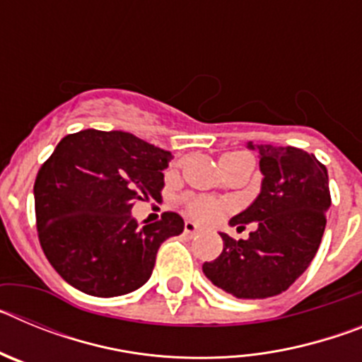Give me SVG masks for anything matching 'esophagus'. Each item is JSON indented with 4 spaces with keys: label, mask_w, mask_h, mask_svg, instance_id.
<instances>
[{
    "label": "esophagus",
    "mask_w": 362,
    "mask_h": 362,
    "mask_svg": "<svg viewBox=\"0 0 362 362\" xmlns=\"http://www.w3.org/2000/svg\"><path fill=\"white\" fill-rule=\"evenodd\" d=\"M197 232H199V226H197L196 223H192V221H187V223H185V233H188V235H196Z\"/></svg>",
    "instance_id": "obj_1"
}]
</instances>
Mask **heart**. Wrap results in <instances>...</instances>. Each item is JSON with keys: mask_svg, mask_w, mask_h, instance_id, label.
<instances>
[{"mask_svg": "<svg viewBox=\"0 0 362 362\" xmlns=\"http://www.w3.org/2000/svg\"><path fill=\"white\" fill-rule=\"evenodd\" d=\"M221 170L230 172L233 168H239L243 165H252L250 158L245 156V153L239 152H230L225 153L223 158L219 159ZM185 206H187V212L192 219L201 221V223H210V221L219 219L223 214H226L230 210V204L225 201H217L212 197L204 196H190L185 199Z\"/></svg>", "mask_w": 362, "mask_h": 362, "instance_id": "1", "label": "heart"}]
</instances>
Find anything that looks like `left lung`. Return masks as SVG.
<instances>
[{
    "label": "left lung",
    "mask_w": 362,
    "mask_h": 362,
    "mask_svg": "<svg viewBox=\"0 0 362 362\" xmlns=\"http://www.w3.org/2000/svg\"><path fill=\"white\" fill-rule=\"evenodd\" d=\"M263 174L254 203L233 216L230 226L250 238L219 232L223 252L203 264V274L238 299H267L288 290L310 267L321 245L330 209L328 170L313 153L296 146L254 145Z\"/></svg>",
    "instance_id": "obj_1"
}]
</instances>
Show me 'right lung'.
<instances>
[{
  "label": "right lung",
  "instance_id": "1",
  "mask_svg": "<svg viewBox=\"0 0 362 362\" xmlns=\"http://www.w3.org/2000/svg\"><path fill=\"white\" fill-rule=\"evenodd\" d=\"M168 150L134 134L81 130L57 143L34 183L41 248L54 270L88 296L130 293L152 276L165 239L179 235L183 217L165 212L141 226L137 199H158Z\"/></svg>",
  "mask_w": 362,
  "mask_h": 362
}]
</instances>
